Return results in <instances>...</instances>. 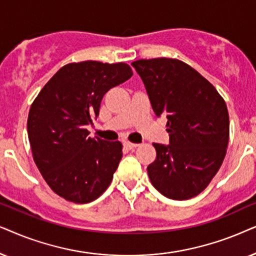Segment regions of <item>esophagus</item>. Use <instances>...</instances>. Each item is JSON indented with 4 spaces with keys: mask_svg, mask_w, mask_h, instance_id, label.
Instances as JSON below:
<instances>
[{
    "mask_svg": "<svg viewBox=\"0 0 256 256\" xmlns=\"http://www.w3.org/2000/svg\"><path fill=\"white\" fill-rule=\"evenodd\" d=\"M124 145L126 146V148H128V150H134L139 146V144H136V142H125Z\"/></svg>",
    "mask_w": 256,
    "mask_h": 256,
    "instance_id": "34e87169",
    "label": "esophagus"
}]
</instances>
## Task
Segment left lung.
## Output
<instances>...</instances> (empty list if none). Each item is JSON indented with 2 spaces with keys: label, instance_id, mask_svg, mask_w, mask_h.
I'll use <instances>...</instances> for the list:
<instances>
[{
  "label": "left lung",
  "instance_id": "obj_1",
  "mask_svg": "<svg viewBox=\"0 0 256 256\" xmlns=\"http://www.w3.org/2000/svg\"><path fill=\"white\" fill-rule=\"evenodd\" d=\"M144 82L152 108L168 118L170 145L153 142L148 166L152 185L173 200L200 194L219 171L230 139L224 98L196 69L176 58L132 62Z\"/></svg>",
  "mask_w": 256,
  "mask_h": 256
}]
</instances>
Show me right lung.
Instances as JSON below:
<instances>
[{"instance_id": "right-lung-1", "label": "right lung", "mask_w": 256, "mask_h": 256, "mask_svg": "<svg viewBox=\"0 0 256 256\" xmlns=\"http://www.w3.org/2000/svg\"><path fill=\"white\" fill-rule=\"evenodd\" d=\"M126 63L84 60L60 68L30 106L32 158L54 193L74 204L100 196L122 156L120 142L88 137L104 94L131 78Z\"/></svg>"}]
</instances>
